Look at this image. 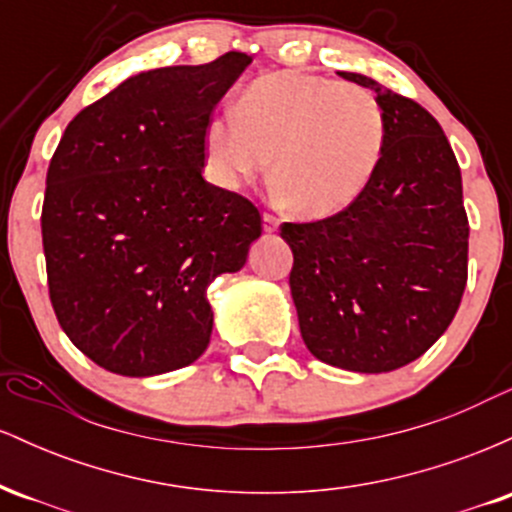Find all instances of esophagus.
<instances>
[{"label":"esophagus","mask_w":512,"mask_h":512,"mask_svg":"<svg viewBox=\"0 0 512 512\" xmlns=\"http://www.w3.org/2000/svg\"><path fill=\"white\" fill-rule=\"evenodd\" d=\"M262 228H264V233H274L276 228H279V219H276L274 214H264L262 216Z\"/></svg>","instance_id":"34e87169"}]
</instances>
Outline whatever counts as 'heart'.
I'll list each match as a JSON object with an SVG mask.
<instances>
[{
	"instance_id": "heart-1",
	"label": "heart",
	"mask_w": 512,
	"mask_h": 512,
	"mask_svg": "<svg viewBox=\"0 0 512 512\" xmlns=\"http://www.w3.org/2000/svg\"><path fill=\"white\" fill-rule=\"evenodd\" d=\"M385 105L366 86L322 74L264 76L209 117L204 166L236 192L269 173L281 204L308 219L342 214L378 175L387 146Z\"/></svg>"
}]
</instances>
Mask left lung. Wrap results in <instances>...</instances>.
<instances>
[{
  "instance_id": "left-lung-1",
  "label": "left lung",
  "mask_w": 512,
  "mask_h": 512,
  "mask_svg": "<svg viewBox=\"0 0 512 512\" xmlns=\"http://www.w3.org/2000/svg\"><path fill=\"white\" fill-rule=\"evenodd\" d=\"M387 113L378 175L342 214L284 223L301 337L322 363L390 373L426 354L460 308L469 223L462 175L438 120L363 74Z\"/></svg>"
}]
</instances>
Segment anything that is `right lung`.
<instances>
[{
  "mask_svg": "<svg viewBox=\"0 0 512 512\" xmlns=\"http://www.w3.org/2000/svg\"><path fill=\"white\" fill-rule=\"evenodd\" d=\"M252 57L129 76L69 122L48 168L43 250L64 334L93 363L149 378L207 351V286L260 238L250 199L202 178L204 127Z\"/></svg>",
  "mask_w": 512,
  "mask_h": 512,
  "instance_id": "add662e5",
  "label": "right lung"
}]
</instances>
